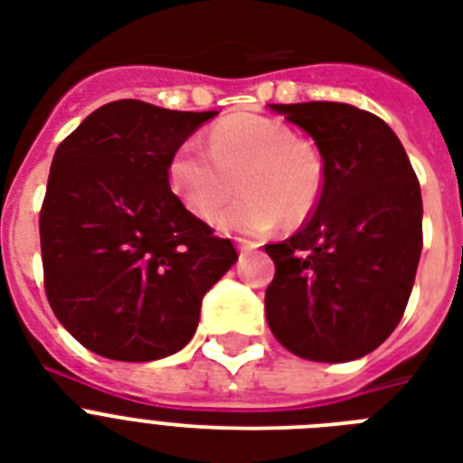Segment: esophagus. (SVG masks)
I'll return each instance as SVG.
<instances>
[{
    "instance_id": "esophagus-1",
    "label": "esophagus",
    "mask_w": 463,
    "mask_h": 463,
    "mask_svg": "<svg viewBox=\"0 0 463 463\" xmlns=\"http://www.w3.org/2000/svg\"><path fill=\"white\" fill-rule=\"evenodd\" d=\"M235 245H238L240 254H247V252H252L254 247H257V245H254V242H252V240H245V238H238V240H235Z\"/></svg>"
}]
</instances>
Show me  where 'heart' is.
<instances>
[{
	"label": "heart",
	"instance_id": "b5f03b06",
	"mask_svg": "<svg viewBox=\"0 0 463 463\" xmlns=\"http://www.w3.org/2000/svg\"><path fill=\"white\" fill-rule=\"evenodd\" d=\"M246 194L220 208L237 191ZM167 180L194 216L223 232L261 235L279 221L303 223L315 211L324 187V160L312 141L288 125L261 115H235L218 122L209 148L184 141L170 158Z\"/></svg>",
	"mask_w": 463,
	"mask_h": 463
}]
</instances>
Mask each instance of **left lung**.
<instances>
[{
	"label": "left lung",
	"instance_id": "1",
	"mask_svg": "<svg viewBox=\"0 0 463 463\" xmlns=\"http://www.w3.org/2000/svg\"><path fill=\"white\" fill-rule=\"evenodd\" d=\"M315 139L324 187L303 228L264 245L269 329L317 363L363 358L402 322L423 250L420 184L402 141L345 103L271 105Z\"/></svg>",
	"mask_w": 463,
	"mask_h": 463
}]
</instances>
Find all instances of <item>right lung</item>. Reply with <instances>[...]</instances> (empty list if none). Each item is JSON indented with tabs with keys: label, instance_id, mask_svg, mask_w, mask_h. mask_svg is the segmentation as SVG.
Masks as SVG:
<instances>
[{
	"label": "right lung",
	"instance_id": "1",
	"mask_svg": "<svg viewBox=\"0 0 463 463\" xmlns=\"http://www.w3.org/2000/svg\"><path fill=\"white\" fill-rule=\"evenodd\" d=\"M213 115L115 100L54 151L40 209L45 296L103 358L146 363L184 348L202 298L238 260L167 180L175 151Z\"/></svg>",
	"mask_w": 463,
	"mask_h": 463
}]
</instances>
